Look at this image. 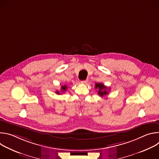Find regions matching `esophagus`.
Segmentation results:
<instances>
[{
    "label": "esophagus",
    "mask_w": 159,
    "mask_h": 159,
    "mask_svg": "<svg viewBox=\"0 0 159 159\" xmlns=\"http://www.w3.org/2000/svg\"><path fill=\"white\" fill-rule=\"evenodd\" d=\"M87 82H88V80H87V79H86V80H82V81H81V83H82V84H86Z\"/></svg>",
    "instance_id": "obj_1"
}]
</instances>
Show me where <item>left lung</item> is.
I'll list each match as a JSON object with an SVG mask.
<instances>
[{
	"label": "left lung",
	"instance_id": "8db88e82",
	"mask_svg": "<svg viewBox=\"0 0 159 159\" xmlns=\"http://www.w3.org/2000/svg\"><path fill=\"white\" fill-rule=\"evenodd\" d=\"M95 88L98 90H97V92H98L99 96L101 97H104L109 93V90L107 89H108V90H109V88H107L103 84L96 83L95 84Z\"/></svg>",
	"mask_w": 159,
	"mask_h": 159
}]
</instances>
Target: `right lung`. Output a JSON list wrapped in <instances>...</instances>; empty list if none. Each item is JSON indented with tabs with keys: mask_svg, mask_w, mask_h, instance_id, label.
I'll list each match as a JSON object with an SVG mask.
<instances>
[{
	"mask_svg": "<svg viewBox=\"0 0 159 159\" xmlns=\"http://www.w3.org/2000/svg\"><path fill=\"white\" fill-rule=\"evenodd\" d=\"M66 89H67V87H66V85H62L61 86V91L62 92H65V91H66ZM56 93L57 94H60V93H59V91H57L56 92Z\"/></svg>",
	"mask_w": 159,
	"mask_h": 159,
	"instance_id": "1",
	"label": "right lung"
}]
</instances>
